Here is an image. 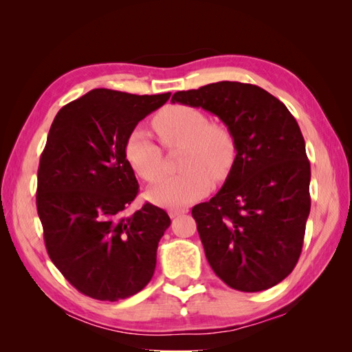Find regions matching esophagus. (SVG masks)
Segmentation results:
<instances>
[{
  "instance_id": "esophagus-1",
  "label": "esophagus",
  "mask_w": 352,
  "mask_h": 352,
  "mask_svg": "<svg viewBox=\"0 0 352 352\" xmlns=\"http://www.w3.org/2000/svg\"><path fill=\"white\" fill-rule=\"evenodd\" d=\"M188 212H189L188 208H182V210H169V216H170V218H177V216L184 214V213H188Z\"/></svg>"
}]
</instances>
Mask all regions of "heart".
I'll return each mask as SVG.
<instances>
[{"label": "heart", "mask_w": 352, "mask_h": 352, "mask_svg": "<svg viewBox=\"0 0 352 352\" xmlns=\"http://www.w3.org/2000/svg\"><path fill=\"white\" fill-rule=\"evenodd\" d=\"M153 126L166 148L184 146L182 174L162 177L148 189L154 204L168 208L188 207L210 189V175L222 178L234 160V140L231 133L197 107L170 106L157 113ZM124 155L133 170L145 182L160 175L163 153L160 146L140 126L133 129L124 142Z\"/></svg>", "instance_id": "1"}]
</instances>
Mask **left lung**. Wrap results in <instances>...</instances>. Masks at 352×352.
<instances>
[{
    "instance_id": "8db88e82",
    "label": "left lung",
    "mask_w": 352,
    "mask_h": 352,
    "mask_svg": "<svg viewBox=\"0 0 352 352\" xmlns=\"http://www.w3.org/2000/svg\"><path fill=\"white\" fill-rule=\"evenodd\" d=\"M170 102L218 116L234 140L226 183L192 208L208 265L241 292H260L294 271L310 213V162L296 119L265 89L219 81Z\"/></svg>"
}]
</instances>
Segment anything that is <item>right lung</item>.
Listing matches in <instances>:
<instances>
[{
    "label": "right lung",
    "instance_id": "obj_1",
    "mask_svg": "<svg viewBox=\"0 0 352 352\" xmlns=\"http://www.w3.org/2000/svg\"><path fill=\"white\" fill-rule=\"evenodd\" d=\"M169 96L94 89L51 124L36 192L45 246L65 278L94 300H125L153 278L170 219L149 203L125 214L139 184L124 142Z\"/></svg>",
    "mask_w": 352,
    "mask_h": 352
}]
</instances>
